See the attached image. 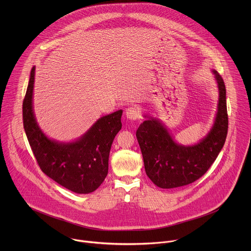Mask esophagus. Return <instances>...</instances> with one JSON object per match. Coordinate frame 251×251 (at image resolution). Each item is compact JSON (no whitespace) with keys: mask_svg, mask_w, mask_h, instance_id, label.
<instances>
[{"mask_svg":"<svg viewBox=\"0 0 251 251\" xmlns=\"http://www.w3.org/2000/svg\"><path fill=\"white\" fill-rule=\"evenodd\" d=\"M126 116L127 119H129L131 121H136L141 118V113H140L139 108L136 107V106H130V107L126 108Z\"/></svg>","mask_w":251,"mask_h":251,"instance_id":"obj_1","label":"esophagus"}]
</instances>
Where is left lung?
<instances>
[{
    "label": "left lung",
    "instance_id": "obj_1",
    "mask_svg": "<svg viewBox=\"0 0 251 251\" xmlns=\"http://www.w3.org/2000/svg\"><path fill=\"white\" fill-rule=\"evenodd\" d=\"M213 72L219 92L217 113L212 129L199 143H176L163 124L152 118L144 121L136 131L146 174L158 187L174 188L200 179L223 148L228 131L226 89L219 73Z\"/></svg>",
    "mask_w": 251,
    "mask_h": 251
}]
</instances>
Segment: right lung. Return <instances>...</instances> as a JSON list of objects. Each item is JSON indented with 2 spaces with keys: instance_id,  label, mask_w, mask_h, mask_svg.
Instances as JSON below:
<instances>
[{
  "instance_id": "obj_1",
  "label": "right lung",
  "mask_w": 251,
  "mask_h": 251,
  "mask_svg": "<svg viewBox=\"0 0 251 251\" xmlns=\"http://www.w3.org/2000/svg\"><path fill=\"white\" fill-rule=\"evenodd\" d=\"M34 67L23 100V125L41 171L75 193L95 191L106 178L109 152L122 128L123 110L101 117L78 140L60 143L49 139L39 128L33 109Z\"/></svg>"
}]
</instances>
